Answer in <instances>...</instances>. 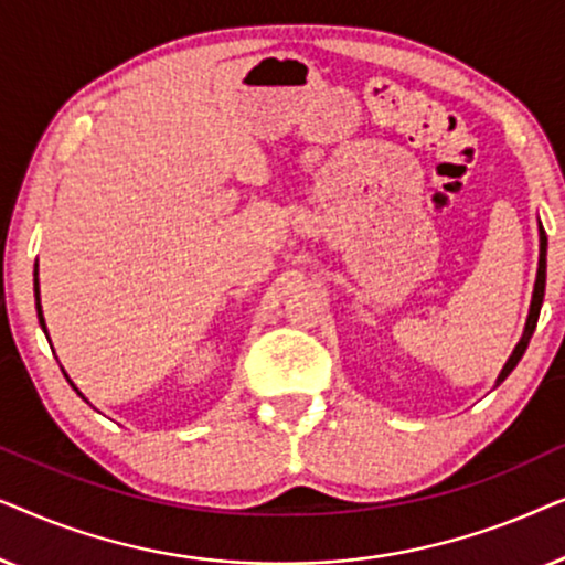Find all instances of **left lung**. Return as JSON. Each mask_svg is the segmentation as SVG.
I'll return each mask as SVG.
<instances>
[{
  "mask_svg": "<svg viewBox=\"0 0 565 565\" xmlns=\"http://www.w3.org/2000/svg\"><path fill=\"white\" fill-rule=\"evenodd\" d=\"M545 254H547V236H545V228L540 226V259H537V277H535V290H532V303H530V316H527V323H524V334L520 342H516L514 352L509 354L504 370H501L499 377H497V385L504 381V377L512 373L516 367V362L522 360L524 350H527L530 339H532V331L537 327V316H540V306H543V296H545Z\"/></svg>",
  "mask_w": 565,
  "mask_h": 565,
  "instance_id": "1",
  "label": "left lung"
}]
</instances>
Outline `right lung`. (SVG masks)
I'll return each mask as SVG.
<instances>
[{"instance_id": "add662e5", "label": "right lung", "mask_w": 565, "mask_h": 565, "mask_svg": "<svg viewBox=\"0 0 565 565\" xmlns=\"http://www.w3.org/2000/svg\"><path fill=\"white\" fill-rule=\"evenodd\" d=\"M35 296H38V269H35ZM38 321H41V327L45 331V319H43V311H41V298H38Z\"/></svg>"}]
</instances>
